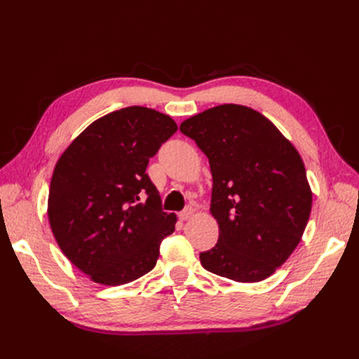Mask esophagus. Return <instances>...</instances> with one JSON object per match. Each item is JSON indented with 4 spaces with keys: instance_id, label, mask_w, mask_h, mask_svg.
<instances>
[{
    "instance_id": "1",
    "label": "esophagus",
    "mask_w": 359,
    "mask_h": 359,
    "mask_svg": "<svg viewBox=\"0 0 359 359\" xmlns=\"http://www.w3.org/2000/svg\"><path fill=\"white\" fill-rule=\"evenodd\" d=\"M193 208H191V206H187V208L186 210H182L181 212H180V219L181 220H184V222H186V220H189L190 219V217L193 215Z\"/></svg>"
}]
</instances>
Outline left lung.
<instances>
[{"label":"left lung","mask_w":359,"mask_h":359,"mask_svg":"<svg viewBox=\"0 0 359 359\" xmlns=\"http://www.w3.org/2000/svg\"><path fill=\"white\" fill-rule=\"evenodd\" d=\"M181 133L208 157L219 241L202 266L241 283L276 273L301 241L311 211L304 163L278 128L247 106L220 104L186 119Z\"/></svg>","instance_id":"left-lung-1"}]
</instances>
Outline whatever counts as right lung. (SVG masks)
<instances>
[{"instance_id": "obj_1", "label": "right lung", "mask_w": 359, "mask_h": 359, "mask_svg": "<svg viewBox=\"0 0 359 359\" xmlns=\"http://www.w3.org/2000/svg\"><path fill=\"white\" fill-rule=\"evenodd\" d=\"M178 130L165 114L128 106L97 119L76 137L53 170L48 215L70 262L93 281L126 285L156 266L175 214L147 170Z\"/></svg>"}]
</instances>
